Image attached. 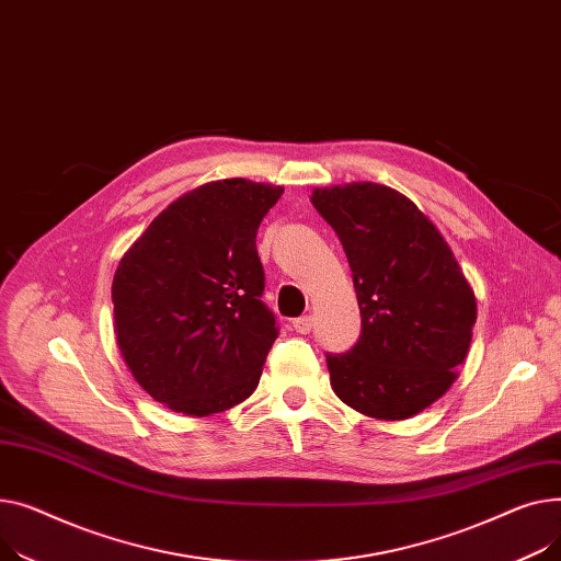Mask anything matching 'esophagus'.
<instances>
[{"label": "esophagus", "mask_w": 561, "mask_h": 561, "mask_svg": "<svg viewBox=\"0 0 561 561\" xmlns=\"http://www.w3.org/2000/svg\"><path fill=\"white\" fill-rule=\"evenodd\" d=\"M291 325H294V331L299 333V335H308V333L312 331L314 319H312L310 314H304V317H299V319H294V321H291Z\"/></svg>", "instance_id": "esophagus-1"}]
</instances>
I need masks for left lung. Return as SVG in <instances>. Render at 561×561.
<instances>
[{
	"instance_id": "left-lung-1",
	"label": "left lung",
	"mask_w": 561,
	"mask_h": 561,
	"mask_svg": "<svg viewBox=\"0 0 561 561\" xmlns=\"http://www.w3.org/2000/svg\"><path fill=\"white\" fill-rule=\"evenodd\" d=\"M362 314L357 344L325 355L337 397L359 414L403 421L448 391L478 317L476 294L437 230L405 194L378 183L317 187Z\"/></svg>"
}]
</instances>
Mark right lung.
Instances as JSON below:
<instances>
[{
    "instance_id": "add662e5",
    "label": "right lung",
    "mask_w": 561,
    "mask_h": 561,
    "mask_svg": "<svg viewBox=\"0 0 561 561\" xmlns=\"http://www.w3.org/2000/svg\"><path fill=\"white\" fill-rule=\"evenodd\" d=\"M283 187L224 179L185 192L122 255L115 335L128 371L172 412L208 416L249 399L278 337L260 301L257 226Z\"/></svg>"
}]
</instances>
